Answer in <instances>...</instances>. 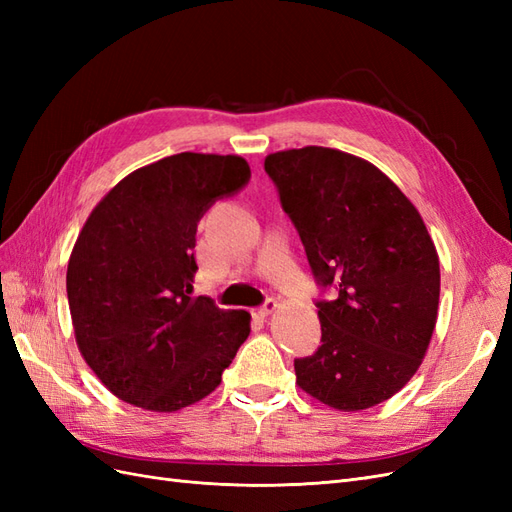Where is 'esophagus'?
Wrapping results in <instances>:
<instances>
[{
    "label": "esophagus",
    "mask_w": 512,
    "mask_h": 512,
    "mask_svg": "<svg viewBox=\"0 0 512 512\" xmlns=\"http://www.w3.org/2000/svg\"><path fill=\"white\" fill-rule=\"evenodd\" d=\"M275 307H277V301H275V299H265V303H262V305L258 307V316H262V318L269 316Z\"/></svg>",
    "instance_id": "esophagus-1"
}]
</instances>
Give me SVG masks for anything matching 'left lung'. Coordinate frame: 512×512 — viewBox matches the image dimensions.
Masks as SVG:
<instances>
[{"label":"left lung","mask_w":512,"mask_h":512,"mask_svg":"<svg viewBox=\"0 0 512 512\" xmlns=\"http://www.w3.org/2000/svg\"><path fill=\"white\" fill-rule=\"evenodd\" d=\"M265 170L320 292V348L294 359L305 393L365 410L414 376L436 327L440 260L414 205L384 173L329 147L267 156Z\"/></svg>","instance_id":"8db88e82"}]
</instances>
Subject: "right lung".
I'll use <instances>...</instances> for the list:
<instances>
[{"mask_svg": "<svg viewBox=\"0 0 512 512\" xmlns=\"http://www.w3.org/2000/svg\"><path fill=\"white\" fill-rule=\"evenodd\" d=\"M252 177L239 156L177 153L134 170L91 211L68 262L76 344L108 391L175 412L207 397L250 335V314L192 297L196 228Z\"/></svg>", "mask_w": 512, "mask_h": 512, "instance_id": "add662e5", "label": "right lung"}]
</instances>
